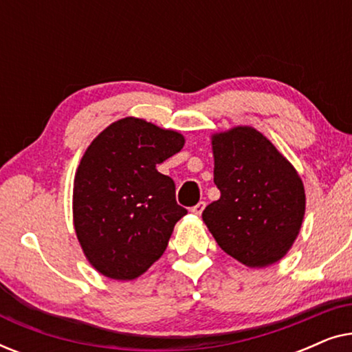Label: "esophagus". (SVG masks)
<instances>
[{
  "instance_id": "1",
  "label": "esophagus",
  "mask_w": 352,
  "mask_h": 352,
  "mask_svg": "<svg viewBox=\"0 0 352 352\" xmlns=\"http://www.w3.org/2000/svg\"><path fill=\"white\" fill-rule=\"evenodd\" d=\"M205 210V201H199V204H197L195 206H192V213L194 214H197V216H200L201 214V211Z\"/></svg>"
}]
</instances>
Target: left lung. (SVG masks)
<instances>
[{
    "mask_svg": "<svg viewBox=\"0 0 352 352\" xmlns=\"http://www.w3.org/2000/svg\"><path fill=\"white\" fill-rule=\"evenodd\" d=\"M219 200L201 213L221 250L248 267L287 254L301 229L306 195L301 177L267 138L237 126L211 139Z\"/></svg>",
    "mask_w": 352,
    "mask_h": 352,
    "instance_id": "8db88e82",
    "label": "left lung"
}]
</instances>
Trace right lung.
<instances>
[{
    "mask_svg": "<svg viewBox=\"0 0 352 352\" xmlns=\"http://www.w3.org/2000/svg\"><path fill=\"white\" fill-rule=\"evenodd\" d=\"M184 146L179 133L141 118L118 120L86 148L74 184L76 237L105 277L133 280L166 250L187 210L176 186L157 171Z\"/></svg>",
    "mask_w": 352,
    "mask_h": 352,
    "instance_id": "1",
    "label": "right lung"
}]
</instances>
